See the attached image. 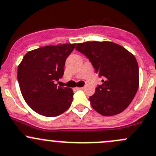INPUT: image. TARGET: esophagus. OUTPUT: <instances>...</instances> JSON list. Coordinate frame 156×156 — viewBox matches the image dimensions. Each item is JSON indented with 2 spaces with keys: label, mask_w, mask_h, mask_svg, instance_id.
Returning <instances> with one entry per match:
<instances>
[{
  "label": "esophagus",
  "mask_w": 156,
  "mask_h": 156,
  "mask_svg": "<svg viewBox=\"0 0 156 156\" xmlns=\"http://www.w3.org/2000/svg\"><path fill=\"white\" fill-rule=\"evenodd\" d=\"M77 89H79V90H83V89H84V87H80V88H77Z\"/></svg>",
  "instance_id": "obj_1"
}]
</instances>
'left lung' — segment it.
Listing matches in <instances>:
<instances>
[{
	"instance_id": "8db88e82",
	"label": "left lung",
	"mask_w": 156,
	"mask_h": 156,
	"mask_svg": "<svg viewBox=\"0 0 156 156\" xmlns=\"http://www.w3.org/2000/svg\"><path fill=\"white\" fill-rule=\"evenodd\" d=\"M76 49L89 59L95 73L103 77L102 84L89 98L92 108L105 116L124 111L139 87V67L134 55L109 41L77 43Z\"/></svg>"
}]
</instances>
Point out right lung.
<instances>
[{"label": "right lung", "mask_w": 156, "mask_h": 156, "mask_svg": "<svg viewBox=\"0 0 156 156\" xmlns=\"http://www.w3.org/2000/svg\"><path fill=\"white\" fill-rule=\"evenodd\" d=\"M76 43L46 46L27 52L18 67V82L23 98L36 113L54 117L65 112L73 101L70 88L55 84L62 78L65 61Z\"/></svg>", "instance_id": "1"}]
</instances>
